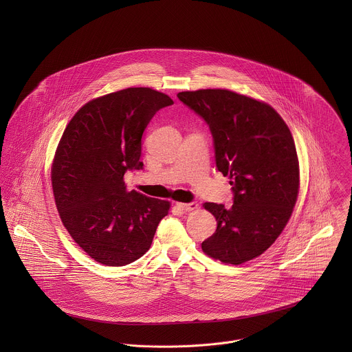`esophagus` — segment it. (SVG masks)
Listing matches in <instances>:
<instances>
[{"mask_svg":"<svg viewBox=\"0 0 352 352\" xmlns=\"http://www.w3.org/2000/svg\"><path fill=\"white\" fill-rule=\"evenodd\" d=\"M176 207L180 208L182 211H192L198 208V203L197 201H190V203H176Z\"/></svg>","mask_w":352,"mask_h":352,"instance_id":"1","label":"esophagus"}]
</instances>
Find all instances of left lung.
I'll return each instance as SVG.
<instances>
[{"label":"left lung","instance_id":"1","mask_svg":"<svg viewBox=\"0 0 352 352\" xmlns=\"http://www.w3.org/2000/svg\"><path fill=\"white\" fill-rule=\"evenodd\" d=\"M207 123L215 165L230 177L233 204L204 203L217 230L201 250L223 263L241 264L267 251L285 229L300 188L293 135L265 102L228 89L177 94Z\"/></svg>","mask_w":352,"mask_h":352}]
</instances>
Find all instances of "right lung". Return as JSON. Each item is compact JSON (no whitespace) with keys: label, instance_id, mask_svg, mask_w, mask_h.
Here are the masks:
<instances>
[{"label":"right lung","instance_id":"right-lung-1","mask_svg":"<svg viewBox=\"0 0 352 352\" xmlns=\"http://www.w3.org/2000/svg\"><path fill=\"white\" fill-rule=\"evenodd\" d=\"M173 100L127 88L87 102L69 122L51 169L54 198L73 240L92 258L120 267L144 256L169 201L127 191L124 173L144 168L142 134Z\"/></svg>","mask_w":352,"mask_h":352}]
</instances>
